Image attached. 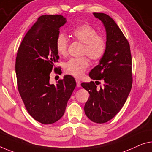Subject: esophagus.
I'll return each instance as SVG.
<instances>
[{
  "instance_id": "1",
  "label": "esophagus",
  "mask_w": 152,
  "mask_h": 152,
  "mask_svg": "<svg viewBox=\"0 0 152 152\" xmlns=\"http://www.w3.org/2000/svg\"><path fill=\"white\" fill-rule=\"evenodd\" d=\"M76 83H77V87H79V88L81 87V82L79 79H76Z\"/></svg>"
}]
</instances>
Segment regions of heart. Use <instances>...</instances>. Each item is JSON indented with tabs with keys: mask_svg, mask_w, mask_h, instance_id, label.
<instances>
[{
	"mask_svg": "<svg viewBox=\"0 0 152 152\" xmlns=\"http://www.w3.org/2000/svg\"><path fill=\"white\" fill-rule=\"evenodd\" d=\"M74 39L83 43L81 55H86L90 59L97 60L103 57L107 50V41L104 37L98 34L97 30L90 24H82L72 30ZM56 48L60 55L66 56L68 52L69 40L63 33L58 34L56 40ZM90 66L86 56L71 58L64 63V69L66 73L75 77H81Z\"/></svg>",
	"mask_w": 152,
	"mask_h": 152,
	"instance_id": "b5f03b06",
	"label": "heart"
}]
</instances>
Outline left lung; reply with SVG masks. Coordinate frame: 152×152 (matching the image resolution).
Wrapping results in <instances>:
<instances>
[{"label": "left lung", "instance_id": "8db88e82", "mask_svg": "<svg viewBox=\"0 0 152 152\" xmlns=\"http://www.w3.org/2000/svg\"><path fill=\"white\" fill-rule=\"evenodd\" d=\"M93 14L105 27L107 50L99 64L90 72L95 83L81 86L90 94L84 106L86 115L92 122L102 124L114 118L126 101L132 85V57L129 43L115 21L105 13ZM100 81L103 85L98 88Z\"/></svg>", "mask_w": 152, "mask_h": 152}]
</instances>
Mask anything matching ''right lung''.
I'll return each instance as SVG.
<instances>
[{
	"mask_svg": "<svg viewBox=\"0 0 152 152\" xmlns=\"http://www.w3.org/2000/svg\"><path fill=\"white\" fill-rule=\"evenodd\" d=\"M65 23L62 15H41L26 34L16 56L20 96L30 115L43 124H53L62 118L76 86L71 75L64 76L56 85L50 83V75L59 59L56 40ZM56 69L54 67V71ZM60 71L56 72L59 74Z\"/></svg>",
	"mask_w": 152,
	"mask_h": 152,
	"instance_id": "1",
	"label": "right lung"
}]
</instances>
